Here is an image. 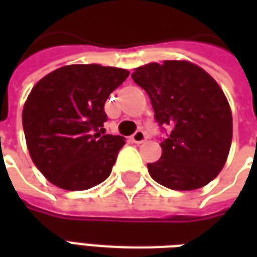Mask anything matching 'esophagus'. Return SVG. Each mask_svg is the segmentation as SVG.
Returning a JSON list of instances; mask_svg holds the SVG:
<instances>
[{
	"instance_id": "34e87169",
	"label": "esophagus",
	"mask_w": 257,
	"mask_h": 257,
	"mask_svg": "<svg viewBox=\"0 0 257 257\" xmlns=\"http://www.w3.org/2000/svg\"><path fill=\"white\" fill-rule=\"evenodd\" d=\"M132 142H135V143H143L146 139H147V136H146V134L143 132V131H136L134 135H132Z\"/></svg>"
}]
</instances>
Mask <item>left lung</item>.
<instances>
[{
  "mask_svg": "<svg viewBox=\"0 0 257 257\" xmlns=\"http://www.w3.org/2000/svg\"><path fill=\"white\" fill-rule=\"evenodd\" d=\"M132 78L147 92L157 122L172 128L160 143L161 158L147 164L151 178L180 191L212 182L232 139L231 108L219 84L189 60L147 63L135 68Z\"/></svg>",
  "mask_w": 257,
  "mask_h": 257,
  "instance_id": "obj_1",
  "label": "left lung"
}]
</instances>
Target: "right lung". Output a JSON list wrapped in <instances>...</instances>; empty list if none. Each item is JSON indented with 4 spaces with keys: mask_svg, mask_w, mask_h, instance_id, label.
<instances>
[{
    "mask_svg": "<svg viewBox=\"0 0 257 257\" xmlns=\"http://www.w3.org/2000/svg\"><path fill=\"white\" fill-rule=\"evenodd\" d=\"M129 71L100 64H68L37 82L22 112L26 145L40 172L68 191L104 182L125 145L104 135V103Z\"/></svg>",
    "mask_w": 257,
    "mask_h": 257,
    "instance_id": "right-lung-1",
    "label": "right lung"
}]
</instances>
